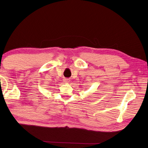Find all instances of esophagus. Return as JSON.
<instances>
[{
	"label": "esophagus",
	"instance_id": "obj_1",
	"mask_svg": "<svg viewBox=\"0 0 148 148\" xmlns=\"http://www.w3.org/2000/svg\"><path fill=\"white\" fill-rule=\"evenodd\" d=\"M64 82H69V79H64Z\"/></svg>",
	"mask_w": 148,
	"mask_h": 148
}]
</instances>
